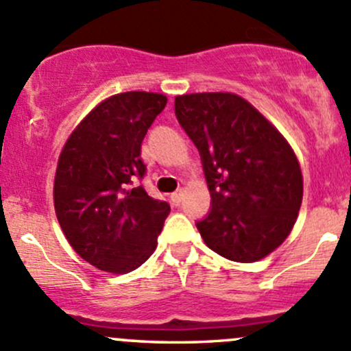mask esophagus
Instances as JSON below:
<instances>
[{"instance_id": "esophagus-1", "label": "esophagus", "mask_w": 351, "mask_h": 351, "mask_svg": "<svg viewBox=\"0 0 351 351\" xmlns=\"http://www.w3.org/2000/svg\"><path fill=\"white\" fill-rule=\"evenodd\" d=\"M182 197H183L182 190H178V192L171 193V197H169V200H171V205H175V207H178L180 202H182Z\"/></svg>"}]
</instances>
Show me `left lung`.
I'll use <instances>...</instances> for the list:
<instances>
[{
  "mask_svg": "<svg viewBox=\"0 0 351 351\" xmlns=\"http://www.w3.org/2000/svg\"><path fill=\"white\" fill-rule=\"evenodd\" d=\"M178 122L197 146L212 198L197 222L205 244L221 256L253 263L292 231L302 204L299 159L277 127L234 93L175 98Z\"/></svg>",
  "mask_w": 351,
  "mask_h": 351,
  "instance_id": "1",
  "label": "left lung"
}]
</instances>
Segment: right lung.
I'll list each match as a JSON object with an SVG mask.
<instances>
[{"instance_id":"obj_1","label":"right lung","mask_w":351,"mask_h":351,"mask_svg":"<svg viewBox=\"0 0 351 351\" xmlns=\"http://www.w3.org/2000/svg\"><path fill=\"white\" fill-rule=\"evenodd\" d=\"M166 101L151 91L112 95L77 123L59 154V224L71 247L108 274L139 268L154 253L169 214L166 202L130 186L146 173L141 144Z\"/></svg>"}]
</instances>
